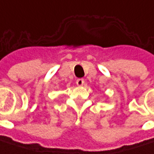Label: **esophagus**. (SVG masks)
Segmentation results:
<instances>
[{
  "instance_id": "1",
  "label": "esophagus",
  "mask_w": 154,
  "mask_h": 154,
  "mask_svg": "<svg viewBox=\"0 0 154 154\" xmlns=\"http://www.w3.org/2000/svg\"><path fill=\"white\" fill-rule=\"evenodd\" d=\"M76 84L79 87L83 86V84H84V80H83V79H78V80L76 81Z\"/></svg>"
}]
</instances>
